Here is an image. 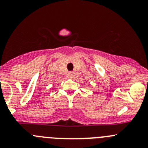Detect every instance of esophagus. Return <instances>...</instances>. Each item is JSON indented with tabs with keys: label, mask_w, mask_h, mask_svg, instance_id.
I'll return each mask as SVG.
<instances>
[{
	"label": "esophagus",
	"mask_w": 148,
	"mask_h": 148,
	"mask_svg": "<svg viewBox=\"0 0 148 148\" xmlns=\"http://www.w3.org/2000/svg\"><path fill=\"white\" fill-rule=\"evenodd\" d=\"M75 74H76V73L74 72V71H70L69 72V76L71 77H74V76H75Z\"/></svg>",
	"instance_id": "esophagus-1"
}]
</instances>
